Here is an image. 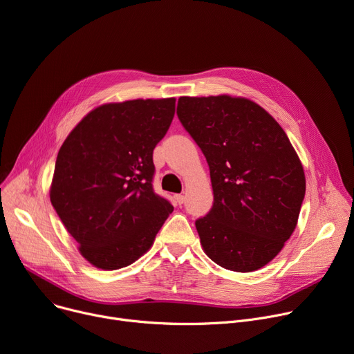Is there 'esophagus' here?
I'll return each instance as SVG.
<instances>
[{
	"label": "esophagus",
	"instance_id": "1",
	"mask_svg": "<svg viewBox=\"0 0 354 354\" xmlns=\"http://www.w3.org/2000/svg\"><path fill=\"white\" fill-rule=\"evenodd\" d=\"M176 201H177L178 205H181V204L185 201V197L181 196V194H177V196H176Z\"/></svg>",
	"mask_w": 354,
	"mask_h": 354
}]
</instances>
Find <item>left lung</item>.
Segmentation results:
<instances>
[{
	"mask_svg": "<svg viewBox=\"0 0 354 354\" xmlns=\"http://www.w3.org/2000/svg\"><path fill=\"white\" fill-rule=\"evenodd\" d=\"M177 116L209 167L214 204L196 221L204 252L252 272L274 259L296 228L306 180L286 133L245 97L181 96Z\"/></svg>",
	"mask_w": 354,
	"mask_h": 354,
	"instance_id": "8db88e82",
	"label": "left lung"
}]
</instances>
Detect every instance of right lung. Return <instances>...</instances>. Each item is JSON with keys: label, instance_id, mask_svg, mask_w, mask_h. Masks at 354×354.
<instances>
[{"label": "right lung", "instance_id": "right-lung-1", "mask_svg": "<svg viewBox=\"0 0 354 354\" xmlns=\"http://www.w3.org/2000/svg\"><path fill=\"white\" fill-rule=\"evenodd\" d=\"M174 112V97L106 103L59 149L50 203L93 266L115 270L138 261L173 212L151 183L153 150Z\"/></svg>", "mask_w": 354, "mask_h": 354}]
</instances>
